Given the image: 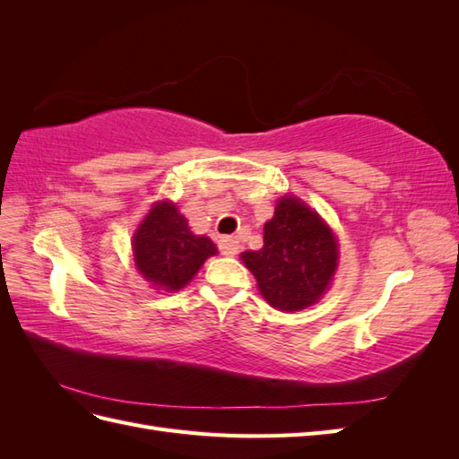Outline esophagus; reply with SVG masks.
Segmentation results:
<instances>
[{"label":"esophagus","instance_id":"obj_1","mask_svg":"<svg viewBox=\"0 0 459 459\" xmlns=\"http://www.w3.org/2000/svg\"><path fill=\"white\" fill-rule=\"evenodd\" d=\"M218 248H220L221 255L233 256V255H238V251H239V241L235 239V238H228V235H226V238L220 239Z\"/></svg>","mask_w":459,"mask_h":459}]
</instances>
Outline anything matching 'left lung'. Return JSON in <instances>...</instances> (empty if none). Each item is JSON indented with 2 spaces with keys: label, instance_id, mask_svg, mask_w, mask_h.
Here are the masks:
<instances>
[{
  "label": "left lung",
  "instance_id": "8db88e82",
  "mask_svg": "<svg viewBox=\"0 0 459 459\" xmlns=\"http://www.w3.org/2000/svg\"><path fill=\"white\" fill-rule=\"evenodd\" d=\"M256 277L260 295L273 308L297 312L316 304L331 285L339 264L335 233L316 211L283 195L264 224V247L241 253Z\"/></svg>",
  "mask_w": 459,
  "mask_h": 459
}]
</instances>
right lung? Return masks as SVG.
Returning <instances> with one entry per match:
<instances>
[{"label": "right lung", "mask_w": 459, "mask_h": 459, "mask_svg": "<svg viewBox=\"0 0 459 459\" xmlns=\"http://www.w3.org/2000/svg\"><path fill=\"white\" fill-rule=\"evenodd\" d=\"M132 251L135 268L152 289L174 293L186 287L208 256L218 253L216 245L195 235L184 214L172 201L152 204L147 216L137 226Z\"/></svg>", "instance_id": "obj_1"}]
</instances>
